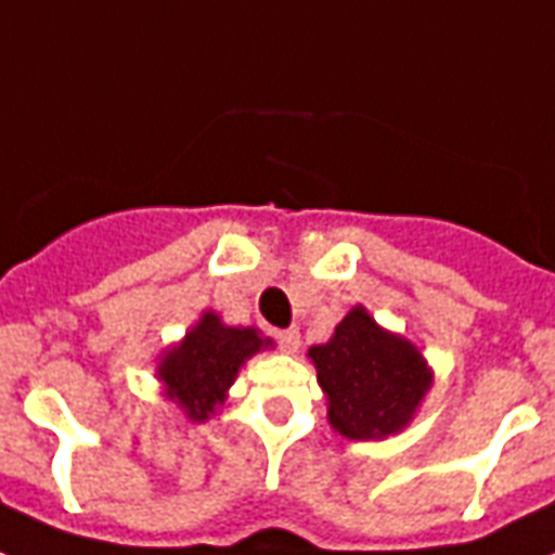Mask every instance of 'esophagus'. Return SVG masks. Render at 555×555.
Masks as SVG:
<instances>
[{
    "label": "esophagus",
    "mask_w": 555,
    "mask_h": 555,
    "mask_svg": "<svg viewBox=\"0 0 555 555\" xmlns=\"http://www.w3.org/2000/svg\"><path fill=\"white\" fill-rule=\"evenodd\" d=\"M276 341H279V348L285 350V353H296V350H299V331H296V327L276 331Z\"/></svg>",
    "instance_id": "obj_1"
}]
</instances>
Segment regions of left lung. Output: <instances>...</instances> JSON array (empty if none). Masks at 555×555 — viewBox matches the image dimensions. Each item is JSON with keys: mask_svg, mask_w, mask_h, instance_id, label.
Segmentation results:
<instances>
[{"mask_svg": "<svg viewBox=\"0 0 555 555\" xmlns=\"http://www.w3.org/2000/svg\"><path fill=\"white\" fill-rule=\"evenodd\" d=\"M327 393V418L348 439L402 430L430 387V371L402 336L382 331L364 308L341 319L327 345L310 348Z\"/></svg>", "mask_w": 555, "mask_h": 555, "instance_id": "obj_1", "label": "left lung"}]
</instances>
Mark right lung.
I'll use <instances>...</instances> for the list:
<instances>
[{"label": "right lung", "mask_w": 555, "mask_h": 555, "mask_svg": "<svg viewBox=\"0 0 555 555\" xmlns=\"http://www.w3.org/2000/svg\"><path fill=\"white\" fill-rule=\"evenodd\" d=\"M270 339H259L254 327H228L216 313H205L179 348L168 350L159 364L170 399L188 410L193 422H205L224 402L238 367Z\"/></svg>", "instance_id": "1"}]
</instances>
